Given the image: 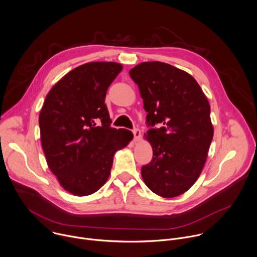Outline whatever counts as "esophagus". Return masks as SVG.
Here are the masks:
<instances>
[{
    "instance_id": "1",
    "label": "esophagus",
    "mask_w": 257,
    "mask_h": 257,
    "mask_svg": "<svg viewBox=\"0 0 257 257\" xmlns=\"http://www.w3.org/2000/svg\"><path fill=\"white\" fill-rule=\"evenodd\" d=\"M133 135H134V141H138L141 138V132L138 129L133 130Z\"/></svg>"
}]
</instances>
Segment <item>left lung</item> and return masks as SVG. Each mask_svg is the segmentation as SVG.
Masks as SVG:
<instances>
[{"mask_svg":"<svg viewBox=\"0 0 257 257\" xmlns=\"http://www.w3.org/2000/svg\"><path fill=\"white\" fill-rule=\"evenodd\" d=\"M138 85L151 128L145 134L153 150L142 166L146 186L172 198L186 192L198 179L213 138L210 105L196 80L187 72L162 62H143L129 72Z\"/></svg>","mask_w":257,"mask_h":257,"instance_id":"obj_1","label":"left lung"}]
</instances>
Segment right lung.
I'll use <instances>...</instances> for the list:
<instances>
[{
    "label": "right lung",
    "instance_id": "add662e5",
    "mask_svg": "<svg viewBox=\"0 0 257 257\" xmlns=\"http://www.w3.org/2000/svg\"><path fill=\"white\" fill-rule=\"evenodd\" d=\"M123 66L90 62L66 74L46 96L39 115L47 164L60 185L76 196L98 191L108 180L114 154L133 139L110 127L107 90Z\"/></svg>",
    "mask_w": 257,
    "mask_h": 257
}]
</instances>
